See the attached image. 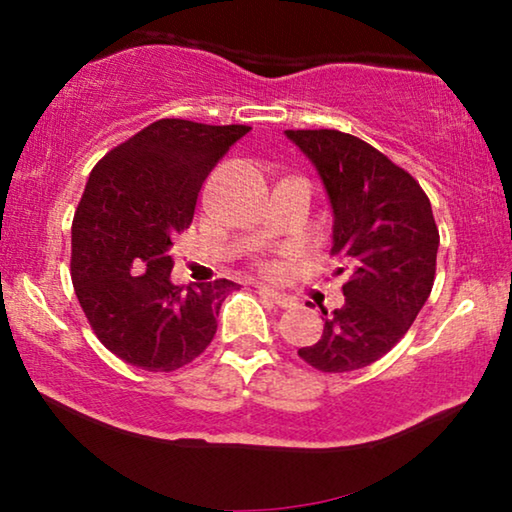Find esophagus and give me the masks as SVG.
<instances>
[{
  "label": "esophagus",
  "mask_w": 512,
  "mask_h": 512,
  "mask_svg": "<svg viewBox=\"0 0 512 512\" xmlns=\"http://www.w3.org/2000/svg\"><path fill=\"white\" fill-rule=\"evenodd\" d=\"M258 293H261V296H265L268 300H272V303H275L277 307H293V305H296V300H293L291 296L275 291L272 286L261 284V286H258Z\"/></svg>",
  "instance_id": "34e87169"
}]
</instances>
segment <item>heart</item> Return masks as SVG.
<instances>
[{
    "mask_svg": "<svg viewBox=\"0 0 512 512\" xmlns=\"http://www.w3.org/2000/svg\"><path fill=\"white\" fill-rule=\"evenodd\" d=\"M263 270L270 272V275H275V272H279V265L277 263H265Z\"/></svg>",
    "mask_w": 512,
    "mask_h": 512,
    "instance_id": "obj_1",
    "label": "heart"
}]
</instances>
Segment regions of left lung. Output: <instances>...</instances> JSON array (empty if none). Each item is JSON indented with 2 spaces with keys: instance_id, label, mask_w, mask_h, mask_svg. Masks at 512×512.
Wrapping results in <instances>:
<instances>
[{
  "instance_id": "left-lung-1",
  "label": "left lung",
  "mask_w": 512,
  "mask_h": 512,
  "mask_svg": "<svg viewBox=\"0 0 512 512\" xmlns=\"http://www.w3.org/2000/svg\"><path fill=\"white\" fill-rule=\"evenodd\" d=\"M310 158L333 212V249L352 270L345 303L324 312L317 345L298 349L321 373H349L382 359L408 333L436 275L431 202L408 172L359 137L286 130ZM345 268H338V275Z\"/></svg>"
}]
</instances>
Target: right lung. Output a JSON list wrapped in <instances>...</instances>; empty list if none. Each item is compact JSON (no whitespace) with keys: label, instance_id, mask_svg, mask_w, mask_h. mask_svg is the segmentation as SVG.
<instances>
[{"label":"right lung","instance_id":"add662e5","mask_svg":"<svg viewBox=\"0 0 512 512\" xmlns=\"http://www.w3.org/2000/svg\"><path fill=\"white\" fill-rule=\"evenodd\" d=\"M249 125L163 118L90 172L72 226V282L93 331L130 366L170 373L205 352L235 282L179 286L172 240L202 181Z\"/></svg>","mask_w":512,"mask_h":512}]
</instances>
